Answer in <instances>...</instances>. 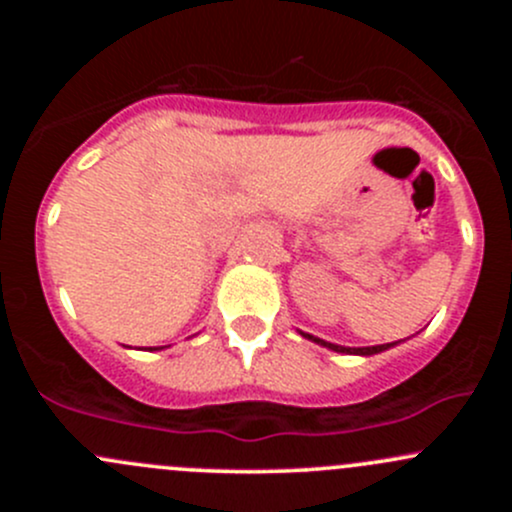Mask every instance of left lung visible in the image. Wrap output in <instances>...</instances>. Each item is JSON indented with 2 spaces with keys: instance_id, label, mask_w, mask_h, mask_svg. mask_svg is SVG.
Wrapping results in <instances>:
<instances>
[{
  "instance_id": "1",
  "label": "left lung",
  "mask_w": 512,
  "mask_h": 512,
  "mask_svg": "<svg viewBox=\"0 0 512 512\" xmlns=\"http://www.w3.org/2000/svg\"><path fill=\"white\" fill-rule=\"evenodd\" d=\"M304 337H309V334H304ZM309 339H312V342H317V344H324V347L334 349V352H342V354H364V356H369V354H379V352H384V349H389V347H391V344H379V347H361V349H352V347H337V344L322 342V339H317V337H309Z\"/></svg>"
}]
</instances>
